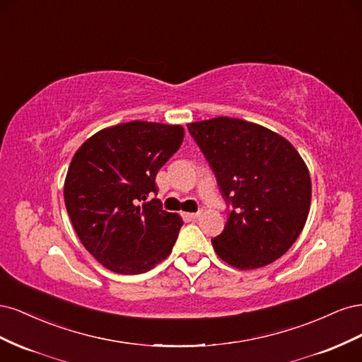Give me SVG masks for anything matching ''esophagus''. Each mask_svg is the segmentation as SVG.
I'll return each instance as SVG.
<instances>
[{
	"label": "esophagus",
	"instance_id": "1",
	"mask_svg": "<svg viewBox=\"0 0 362 362\" xmlns=\"http://www.w3.org/2000/svg\"><path fill=\"white\" fill-rule=\"evenodd\" d=\"M182 216L187 218V221H194V218H198L201 216V213L199 211L198 213H184Z\"/></svg>",
	"mask_w": 362,
	"mask_h": 362
}]
</instances>
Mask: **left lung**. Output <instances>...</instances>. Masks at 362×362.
Instances as JSON below:
<instances>
[{
    "instance_id": "8db88e82",
    "label": "left lung",
    "mask_w": 362,
    "mask_h": 362,
    "mask_svg": "<svg viewBox=\"0 0 362 362\" xmlns=\"http://www.w3.org/2000/svg\"><path fill=\"white\" fill-rule=\"evenodd\" d=\"M231 206L216 254L240 270L267 266L291 247L311 205V178L299 152L273 131L235 117L189 124Z\"/></svg>"
}]
</instances>
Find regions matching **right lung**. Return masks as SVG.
<instances>
[{"instance_id": "add662e5", "label": "right lung", "mask_w": 362, "mask_h": 362, "mask_svg": "<svg viewBox=\"0 0 362 362\" xmlns=\"http://www.w3.org/2000/svg\"><path fill=\"white\" fill-rule=\"evenodd\" d=\"M182 139L181 125L133 120L101 129L75 152L64 205L83 246L105 269L137 275L172 252L182 218L149 198Z\"/></svg>"}]
</instances>
